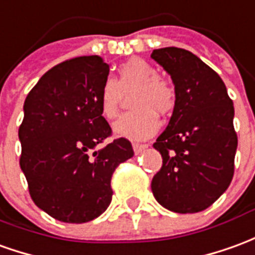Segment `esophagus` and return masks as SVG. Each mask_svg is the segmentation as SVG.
I'll use <instances>...</instances> for the list:
<instances>
[{"label":"esophagus","instance_id":"obj_1","mask_svg":"<svg viewBox=\"0 0 255 255\" xmlns=\"http://www.w3.org/2000/svg\"><path fill=\"white\" fill-rule=\"evenodd\" d=\"M146 147H147V145H146V143H143V145H142V143H133V145H132L133 152L136 153V154H138V153H140V152H143Z\"/></svg>","mask_w":255,"mask_h":255}]
</instances>
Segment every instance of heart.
I'll list each match as a JSON object with an SVG mask.
<instances>
[{
	"mask_svg": "<svg viewBox=\"0 0 255 255\" xmlns=\"http://www.w3.org/2000/svg\"><path fill=\"white\" fill-rule=\"evenodd\" d=\"M133 90L131 112L123 115L113 126L117 136L139 140L149 138L158 128L157 113L165 115L175 106V90L158 77L157 70L146 60L133 58L120 65L116 81L108 78L99 95V108L105 119L112 120L119 113L123 94Z\"/></svg>",
	"mask_w": 255,
	"mask_h": 255,
	"instance_id": "heart-1",
	"label": "heart"
}]
</instances>
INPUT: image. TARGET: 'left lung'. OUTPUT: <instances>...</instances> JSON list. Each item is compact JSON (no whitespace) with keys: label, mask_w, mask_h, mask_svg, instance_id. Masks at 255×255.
<instances>
[{"label":"left lung","mask_w":255,"mask_h":255,"mask_svg":"<svg viewBox=\"0 0 255 255\" xmlns=\"http://www.w3.org/2000/svg\"><path fill=\"white\" fill-rule=\"evenodd\" d=\"M152 59L168 73L175 106L168 126L153 147L163 165L152 192L174 213H199L228 189L235 170L238 135L233 102L217 73L186 49H154Z\"/></svg>","instance_id":"1"}]
</instances>
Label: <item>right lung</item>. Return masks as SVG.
<instances>
[{"label":"right lung","instance_id":"right-lung-1","mask_svg":"<svg viewBox=\"0 0 255 255\" xmlns=\"http://www.w3.org/2000/svg\"><path fill=\"white\" fill-rule=\"evenodd\" d=\"M109 76L102 58L80 56L48 70L23 105L20 168L35 206L52 218L83 224L112 202V175L133 156L126 138L101 147L112 128L99 108Z\"/></svg>","mask_w":255,"mask_h":255}]
</instances>
